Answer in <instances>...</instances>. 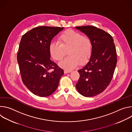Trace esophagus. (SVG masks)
Listing matches in <instances>:
<instances>
[{"label": "esophagus", "mask_w": 132, "mask_h": 132, "mask_svg": "<svg viewBox=\"0 0 132 132\" xmlns=\"http://www.w3.org/2000/svg\"><path fill=\"white\" fill-rule=\"evenodd\" d=\"M70 72H71L70 70H64V73H69Z\"/></svg>", "instance_id": "obj_1"}]
</instances>
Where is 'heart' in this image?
Instances as JSON below:
<instances>
[{
    "mask_svg": "<svg viewBox=\"0 0 132 132\" xmlns=\"http://www.w3.org/2000/svg\"><path fill=\"white\" fill-rule=\"evenodd\" d=\"M60 44L51 42L49 53L51 57L61 61L67 51L69 56L59 63L61 68L71 70L79 65H84L89 60L92 51V43L89 37L71 29L64 31L59 37Z\"/></svg>",
    "mask_w": 132,
    "mask_h": 132,
    "instance_id": "obj_1",
    "label": "heart"
}]
</instances>
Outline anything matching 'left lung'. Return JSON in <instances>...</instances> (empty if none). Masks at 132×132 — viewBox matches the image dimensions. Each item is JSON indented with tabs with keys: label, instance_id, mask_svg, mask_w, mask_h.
<instances>
[{
	"label": "left lung",
	"instance_id": "obj_1",
	"mask_svg": "<svg viewBox=\"0 0 132 132\" xmlns=\"http://www.w3.org/2000/svg\"><path fill=\"white\" fill-rule=\"evenodd\" d=\"M90 39L92 51L89 62L78 70L80 77L76 85L78 92L91 97L102 92L109 86L117 63V51L110 34L94 26L76 27Z\"/></svg>",
	"mask_w": 132,
	"mask_h": 132
}]
</instances>
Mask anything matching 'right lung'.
<instances>
[{
  "label": "right lung",
  "instance_id": "1",
  "mask_svg": "<svg viewBox=\"0 0 132 132\" xmlns=\"http://www.w3.org/2000/svg\"><path fill=\"white\" fill-rule=\"evenodd\" d=\"M63 29L41 26L32 29L22 37L17 61L23 84L36 96L51 95L64 75V70L50 60L48 50L53 37Z\"/></svg>",
  "mask_w": 132,
  "mask_h": 132
}]
</instances>
